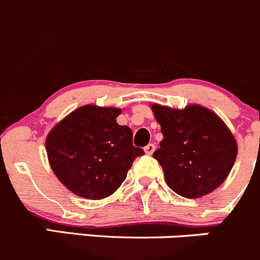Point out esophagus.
<instances>
[{"instance_id": "esophagus-1", "label": "esophagus", "mask_w": 260, "mask_h": 260, "mask_svg": "<svg viewBox=\"0 0 260 260\" xmlns=\"http://www.w3.org/2000/svg\"><path fill=\"white\" fill-rule=\"evenodd\" d=\"M154 148H156V146H154L153 143H149V145H147L145 147V152L147 154H152L154 152Z\"/></svg>"}]
</instances>
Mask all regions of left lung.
<instances>
[{"mask_svg":"<svg viewBox=\"0 0 260 260\" xmlns=\"http://www.w3.org/2000/svg\"><path fill=\"white\" fill-rule=\"evenodd\" d=\"M164 140L153 157L167 186L186 199L212 192L229 176L238 154L234 135L216 113L199 104L185 108L152 104Z\"/></svg>","mask_w":260,"mask_h":260,"instance_id":"8db88e82","label":"left lung"}]
</instances>
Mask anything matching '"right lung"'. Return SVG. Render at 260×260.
<instances>
[{"mask_svg":"<svg viewBox=\"0 0 260 260\" xmlns=\"http://www.w3.org/2000/svg\"><path fill=\"white\" fill-rule=\"evenodd\" d=\"M122 109L86 104L57 124L46 137L49 164L57 180L89 200H102L118 190L142 148L132 143L128 125H119Z\"/></svg>","mask_w":260,"mask_h":260,"instance_id":"1","label":"right lung"}]
</instances>
